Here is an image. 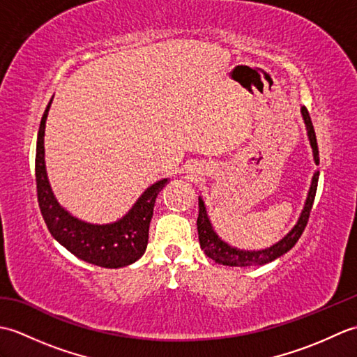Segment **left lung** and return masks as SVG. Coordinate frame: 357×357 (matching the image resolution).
<instances>
[{
	"mask_svg": "<svg viewBox=\"0 0 357 357\" xmlns=\"http://www.w3.org/2000/svg\"><path fill=\"white\" fill-rule=\"evenodd\" d=\"M301 115L305 123L307 136H308L310 146H312V150H313L314 164L319 165V150H317L316 133L313 128L312 118H310L308 110L305 107H301ZM317 181H319V170H316L313 173L312 185H310L304 208H302L298 222L294 224L293 229L288 231L282 239L278 241L276 244L262 250H242V248L230 245L229 242H225L222 238H219V234L215 231L213 225H211L206 204H204L202 198L199 196L198 234H199V244H201V248L204 250V253H206L210 259H213L215 262L229 265V267H253V265L256 267V265H265L271 261H275L278 257L285 255L287 252H290L296 242L299 241L302 231L305 230L310 211H312L313 202H314Z\"/></svg>",
	"mask_w": 357,
	"mask_h": 357,
	"instance_id": "8db88e82",
	"label": "left lung"
}]
</instances>
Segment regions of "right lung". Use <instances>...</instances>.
Wrapping results in <instances>:
<instances>
[{"label":"right lung","mask_w":357,"mask_h":357,"mask_svg":"<svg viewBox=\"0 0 357 357\" xmlns=\"http://www.w3.org/2000/svg\"><path fill=\"white\" fill-rule=\"evenodd\" d=\"M52 101L53 96L41 118L35 158L38 202L45 225L52 236L81 261L104 268H121L136 262L147 248L155 201L158 193L169 183V178L159 179L147 187L132 208L116 221L89 222L72 215L53 195L45 170L44 135Z\"/></svg>","instance_id":"right-lung-1"}]
</instances>
